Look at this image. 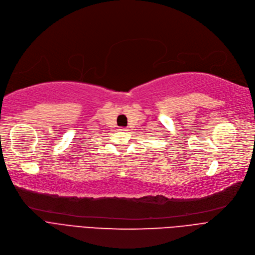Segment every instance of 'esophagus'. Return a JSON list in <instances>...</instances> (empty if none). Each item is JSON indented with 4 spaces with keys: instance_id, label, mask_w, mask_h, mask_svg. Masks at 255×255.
<instances>
[{
    "instance_id": "34e87169",
    "label": "esophagus",
    "mask_w": 255,
    "mask_h": 255,
    "mask_svg": "<svg viewBox=\"0 0 255 255\" xmlns=\"http://www.w3.org/2000/svg\"><path fill=\"white\" fill-rule=\"evenodd\" d=\"M121 130H122V131H126L127 129H126V128H121Z\"/></svg>"
}]
</instances>
